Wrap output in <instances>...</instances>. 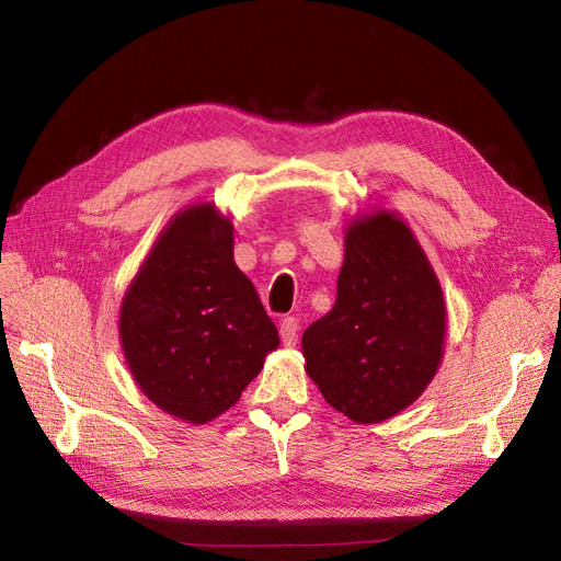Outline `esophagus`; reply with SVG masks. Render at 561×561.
Wrapping results in <instances>:
<instances>
[{"instance_id":"esophagus-1","label":"esophagus","mask_w":561,"mask_h":561,"mask_svg":"<svg viewBox=\"0 0 561 561\" xmlns=\"http://www.w3.org/2000/svg\"><path fill=\"white\" fill-rule=\"evenodd\" d=\"M297 334H299V322L297 318L287 316L280 320V339L285 346H295L297 344Z\"/></svg>"}]
</instances>
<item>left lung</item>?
I'll return each instance as SVG.
<instances>
[{
	"label": "left lung",
	"mask_w": 561,
	"mask_h": 561,
	"mask_svg": "<svg viewBox=\"0 0 561 561\" xmlns=\"http://www.w3.org/2000/svg\"><path fill=\"white\" fill-rule=\"evenodd\" d=\"M344 231L336 301L301 336L304 369L330 407L371 426L414 404L435 379L447 304L400 213H358Z\"/></svg>",
	"instance_id": "8db88e82"
}]
</instances>
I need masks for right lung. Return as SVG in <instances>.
<instances>
[{
    "mask_svg": "<svg viewBox=\"0 0 561 561\" xmlns=\"http://www.w3.org/2000/svg\"><path fill=\"white\" fill-rule=\"evenodd\" d=\"M133 381L159 410L203 426L239 402L278 330L233 262V222L213 201L175 213L118 307Z\"/></svg>",
    "mask_w": 561,
    "mask_h": 561,
    "instance_id": "1",
    "label": "right lung"
}]
</instances>
